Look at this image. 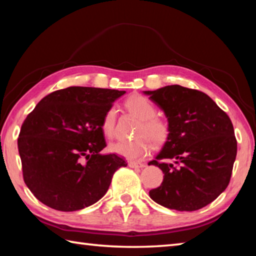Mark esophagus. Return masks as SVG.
<instances>
[{"label": "esophagus", "instance_id": "34e87169", "mask_svg": "<svg viewBox=\"0 0 256 256\" xmlns=\"http://www.w3.org/2000/svg\"><path fill=\"white\" fill-rule=\"evenodd\" d=\"M128 166L131 168H144V162H130Z\"/></svg>", "mask_w": 256, "mask_h": 256}]
</instances>
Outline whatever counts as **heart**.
I'll list each match as a JSON object with an SVG mask.
<instances>
[{
    "instance_id": "1",
    "label": "heart",
    "mask_w": 256,
    "mask_h": 256,
    "mask_svg": "<svg viewBox=\"0 0 256 256\" xmlns=\"http://www.w3.org/2000/svg\"><path fill=\"white\" fill-rule=\"evenodd\" d=\"M128 110L141 120L138 128L136 138L130 141H118L110 146L112 152L123 156L132 160L144 158L151 150V142L156 146L164 144L170 136V125L162 118H157L156 106L148 98L141 94H134L125 102ZM116 110L110 107L102 120V131L107 138L115 136ZM150 138L148 139V138Z\"/></svg>"
}]
</instances>
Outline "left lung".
<instances>
[{"instance_id":"obj_1","label":"left lung","mask_w":256,"mask_h":256,"mask_svg":"<svg viewBox=\"0 0 256 256\" xmlns=\"http://www.w3.org/2000/svg\"><path fill=\"white\" fill-rule=\"evenodd\" d=\"M144 94L162 108L170 125L162 150L149 162L162 170L164 180L149 196L168 209H201L230 182L237 154L232 120L208 94L196 89L172 84Z\"/></svg>"}]
</instances>
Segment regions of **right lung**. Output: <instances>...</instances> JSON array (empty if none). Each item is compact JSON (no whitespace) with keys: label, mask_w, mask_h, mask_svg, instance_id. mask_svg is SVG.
Masks as SVG:
<instances>
[{"label":"right lung","mask_w":256,"mask_h":256,"mask_svg":"<svg viewBox=\"0 0 256 256\" xmlns=\"http://www.w3.org/2000/svg\"><path fill=\"white\" fill-rule=\"evenodd\" d=\"M125 92L68 86L47 94L21 125L18 149L32 193L58 211H76L105 196L114 172L126 166L106 146L102 120Z\"/></svg>","instance_id":"obj_1"}]
</instances>
